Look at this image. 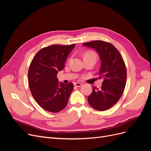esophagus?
<instances>
[{
  "label": "esophagus",
  "instance_id": "1",
  "mask_svg": "<svg viewBox=\"0 0 151 151\" xmlns=\"http://www.w3.org/2000/svg\"><path fill=\"white\" fill-rule=\"evenodd\" d=\"M74 86L76 87H81L82 86V84L80 83H74Z\"/></svg>",
  "mask_w": 151,
  "mask_h": 151
}]
</instances>
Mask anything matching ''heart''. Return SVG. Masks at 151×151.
Here are the masks:
<instances>
[{"label": "heart", "instance_id": "b5f03b06", "mask_svg": "<svg viewBox=\"0 0 151 151\" xmlns=\"http://www.w3.org/2000/svg\"><path fill=\"white\" fill-rule=\"evenodd\" d=\"M86 57H91V58H94L95 60H96L97 58V55L94 52H88L86 53V54L84 55V58Z\"/></svg>", "mask_w": 151, "mask_h": 151}]
</instances>
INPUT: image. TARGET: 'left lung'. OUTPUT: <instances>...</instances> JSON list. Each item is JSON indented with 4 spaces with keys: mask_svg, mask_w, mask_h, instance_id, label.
I'll return each instance as SVG.
<instances>
[{
    "mask_svg": "<svg viewBox=\"0 0 151 151\" xmlns=\"http://www.w3.org/2000/svg\"><path fill=\"white\" fill-rule=\"evenodd\" d=\"M96 50L101 61L99 79L103 82L100 89L93 87L88 97L89 104L98 111L113 106L121 98L127 81V69L122 56L113 45L103 41L96 40L83 44Z\"/></svg>",
    "mask_w": 151,
    "mask_h": 151,
    "instance_id": "left-lung-1",
    "label": "left lung"
}]
</instances>
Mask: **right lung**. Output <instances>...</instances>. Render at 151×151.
<instances>
[{
    "label": "right lung",
    "instance_id": "right-lung-1",
    "mask_svg": "<svg viewBox=\"0 0 151 151\" xmlns=\"http://www.w3.org/2000/svg\"><path fill=\"white\" fill-rule=\"evenodd\" d=\"M75 46L52 45L43 48L30 63L28 76L31 93L45 110L58 113L67 106L74 85L58 83L57 75L63 69L68 54Z\"/></svg>",
    "mask_w": 151,
    "mask_h": 151
}]
</instances>
